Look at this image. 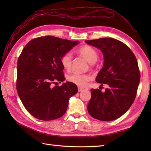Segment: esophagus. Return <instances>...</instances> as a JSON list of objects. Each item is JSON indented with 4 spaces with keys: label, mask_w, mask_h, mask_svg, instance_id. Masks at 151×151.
<instances>
[{
    "label": "esophagus",
    "mask_w": 151,
    "mask_h": 151,
    "mask_svg": "<svg viewBox=\"0 0 151 151\" xmlns=\"http://www.w3.org/2000/svg\"><path fill=\"white\" fill-rule=\"evenodd\" d=\"M84 88H78V91L79 92H81V91H82L83 90H84Z\"/></svg>",
    "instance_id": "1"
}]
</instances>
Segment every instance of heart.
<instances>
[{
  "instance_id": "heart-1",
  "label": "heart",
  "mask_w": 151,
  "mask_h": 151,
  "mask_svg": "<svg viewBox=\"0 0 151 151\" xmlns=\"http://www.w3.org/2000/svg\"><path fill=\"white\" fill-rule=\"evenodd\" d=\"M78 52L81 54L83 57H84L86 60L90 63H94L97 60V52L90 46L85 45L81 47L78 49ZM72 61L73 56L70 52H67L64 54L60 59V62L63 68L67 71H69L71 69ZM91 79V76L90 75L81 73H73L67 77V80L69 82L75 84L79 87H84Z\"/></svg>"
}]
</instances>
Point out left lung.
<instances>
[{
  "label": "left lung",
  "mask_w": 151,
  "mask_h": 151,
  "mask_svg": "<svg viewBox=\"0 0 151 151\" xmlns=\"http://www.w3.org/2000/svg\"><path fill=\"white\" fill-rule=\"evenodd\" d=\"M85 42L100 49L103 54V67L95 80L109 86L104 92L99 89H91L88 111L97 119L114 121L126 113L135 100L140 81L136 58L126 45L114 38Z\"/></svg>",
  "instance_id": "left-lung-1"
}]
</instances>
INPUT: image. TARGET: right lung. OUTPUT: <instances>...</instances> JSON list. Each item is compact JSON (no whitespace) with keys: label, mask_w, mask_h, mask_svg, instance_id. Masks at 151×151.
Listing matches in <instances>:
<instances>
[{"label":"right lung","mask_w":151,"mask_h":151,"mask_svg":"<svg viewBox=\"0 0 151 151\" xmlns=\"http://www.w3.org/2000/svg\"><path fill=\"white\" fill-rule=\"evenodd\" d=\"M79 41L54 36L35 38L24 47L17 62V90L29 113L40 120L60 118L67 111L69 100L78 92L75 84L65 81L60 59Z\"/></svg>","instance_id":"add662e5"}]
</instances>
